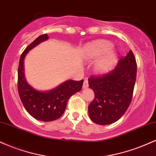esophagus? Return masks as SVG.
Wrapping results in <instances>:
<instances>
[{
	"label": "esophagus",
	"mask_w": 156,
	"mask_h": 156,
	"mask_svg": "<svg viewBox=\"0 0 156 156\" xmlns=\"http://www.w3.org/2000/svg\"><path fill=\"white\" fill-rule=\"evenodd\" d=\"M89 87V82H88V80L86 79L84 80L83 81V89H87V87Z\"/></svg>",
	"instance_id": "1"
}]
</instances>
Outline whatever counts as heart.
<instances>
[{
	"mask_svg": "<svg viewBox=\"0 0 156 156\" xmlns=\"http://www.w3.org/2000/svg\"><path fill=\"white\" fill-rule=\"evenodd\" d=\"M112 43L105 40H98L89 44L86 48L85 55L88 58H96L105 53L94 64V70L98 73L108 72L116 61V53L111 50Z\"/></svg>",
	"mask_w": 156,
	"mask_h": 156,
	"instance_id": "heart-1",
	"label": "heart"
}]
</instances>
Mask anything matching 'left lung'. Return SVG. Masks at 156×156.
<instances>
[{
  "mask_svg": "<svg viewBox=\"0 0 156 156\" xmlns=\"http://www.w3.org/2000/svg\"><path fill=\"white\" fill-rule=\"evenodd\" d=\"M137 64L130 51L113 70L89 78L94 98L88 107L89 117L98 125H109L120 119L132 101L136 79Z\"/></svg>",
  "mask_w": 156,
  "mask_h": 156,
  "instance_id": "left-lung-1",
  "label": "left lung"
}]
</instances>
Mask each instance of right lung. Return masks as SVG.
<instances>
[{
    "label": "right lung",
    "instance_id": "obj_1",
    "mask_svg": "<svg viewBox=\"0 0 156 156\" xmlns=\"http://www.w3.org/2000/svg\"><path fill=\"white\" fill-rule=\"evenodd\" d=\"M48 39L47 34L39 36L23 52L20 58L17 78L18 93L25 108L36 119L43 122L53 121L62 117L68 100L75 93L80 91L83 82V80H69L48 92L36 90L27 83L23 67L25 56L30 50Z\"/></svg>",
    "mask_w": 156,
    "mask_h": 156
}]
</instances>
